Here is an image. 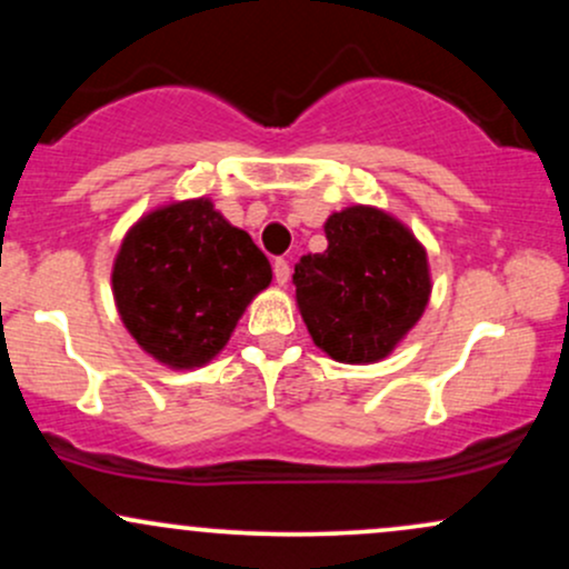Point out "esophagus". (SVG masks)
Returning a JSON list of instances; mask_svg holds the SVG:
<instances>
[{"label":"esophagus","mask_w":569,"mask_h":569,"mask_svg":"<svg viewBox=\"0 0 569 569\" xmlns=\"http://www.w3.org/2000/svg\"><path fill=\"white\" fill-rule=\"evenodd\" d=\"M272 272H276V283L278 286L289 283L291 270H289V262H286V259H276V264H272Z\"/></svg>","instance_id":"34e87169"}]
</instances>
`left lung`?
<instances>
[{
	"instance_id": "obj_1",
	"label": "left lung",
	"mask_w": 569,
	"mask_h": 569,
	"mask_svg": "<svg viewBox=\"0 0 569 569\" xmlns=\"http://www.w3.org/2000/svg\"><path fill=\"white\" fill-rule=\"evenodd\" d=\"M323 232L329 248L293 267L307 331L335 361H382L428 307L433 283L426 246L375 206L331 213Z\"/></svg>"
}]
</instances>
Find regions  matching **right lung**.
Instances as JSON below:
<instances>
[{"mask_svg": "<svg viewBox=\"0 0 569 569\" xmlns=\"http://www.w3.org/2000/svg\"><path fill=\"white\" fill-rule=\"evenodd\" d=\"M272 267L251 234L208 198L143 213L122 238L112 267L117 312L143 352L168 369L217 358Z\"/></svg>", "mask_w": 569, "mask_h": 569, "instance_id": "1", "label": "right lung"}]
</instances>
